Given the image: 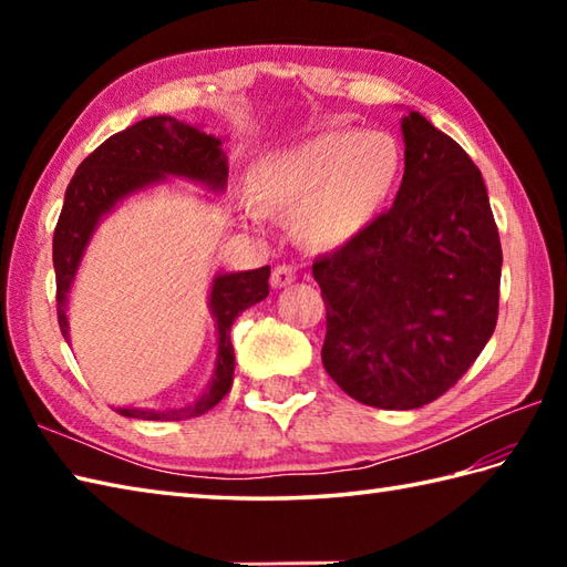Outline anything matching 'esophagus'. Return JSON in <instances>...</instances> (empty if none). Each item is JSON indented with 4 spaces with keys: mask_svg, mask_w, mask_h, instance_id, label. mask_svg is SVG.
I'll return each instance as SVG.
<instances>
[{
    "mask_svg": "<svg viewBox=\"0 0 567 567\" xmlns=\"http://www.w3.org/2000/svg\"><path fill=\"white\" fill-rule=\"evenodd\" d=\"M297 280V272H295V268L292 265H277V268L272 270V277H270V282H272V287H277V290H280V287H287V285H292Z\"/></svg>",
    "mask_w": 567,
    "mask_h": 567,
    "instance_id": "obj_1",
    "label": "esophagus"
}]
</instances>
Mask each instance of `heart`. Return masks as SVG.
Listing matches in <instances>:
<instances>
[{
    "instance_id": "b5f03b06",
    "label": "heart",
    "mask_w": 567,
    "mask_h": 567,
    "mask_svg": "<svg viewBox=\"0 0 567 567\" xmlns=\"http://www.w3.org/2000/svg\"><path fill=\"white\" fill-rule=\"evenodd\" d=\"M396 175L400 151L390 136L333 128L262 158L250 173V195L262 212L295 216L307 244L333 248L372 221Z\"/></svg>"
}]
</instances>
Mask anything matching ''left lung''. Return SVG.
<instances>
[{"label": "left lung", "mask_w": 567, "mask_h": 567, "mask_svg": "<svg viewBox=\"0 0 567 567\" xmlns=\"http://www.w3.org/2000/svg\"><path fill=\"white\" fill-rule=\"evenodd\" d=\"M394 204L315 260L327 305L321 363L353 400L416 409L461 380L497 327L502 246L487 187L457 143L402 118Z\"/></svg>", "instance_id": "obj_1"}]
</instances>
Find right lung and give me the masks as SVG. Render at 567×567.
<instances>
[{
    "label": "right lung",
    "mask_w": 567,
    "mask_h": 567,
    "mask_svg": "<svg viewBox=\"0 0 567 567\" xmlns=\"http://www.w3.org/2000/svg\"><path fill=\"white\" fill-rule=\"evenodd\" d=\"M165 177H185L214 192L226 187L228 163L221 151V138L204 134L202 128L177 122L173 116H148L106 138L78 167L65 189L63 212L53 234V268L58 323L65 341L68 333V297L75 282L84 250L90 246L94 228L124 197L146 189ZM270 265L246 272H219L212 282L209 309L219 333V353L212 382L195 402L175 409L118 406L116 412L128 419L146 421H183L207 414L219 404L234 382V346L231 323L240 311L262 302L270 292Z\"/></svg>",
    "instance_id": "1"
}]
</instances>
